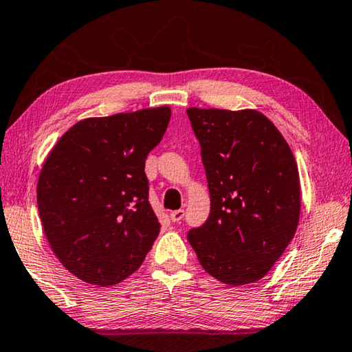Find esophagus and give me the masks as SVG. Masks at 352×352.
<instances>
[{
	"label": "esophagus",
	"instance_id": "obj_1",
	"mask_svg": "<svg viewBox=\"0 0 352 352\" xmlns=\"http://www.w3.org/2000/svg\"><path fill=\"white\" fill-rule=\"evenodd\" d=\"M185 216V211L184 210H176V211H171L170 213V219L171 222H181Z\"/></svg>",
	"mask_w": 352,
	"mask_h": 352
}]
</instances>
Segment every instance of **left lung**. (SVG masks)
<instances>
[{
  "label": "left lung",
  "instance_id": "left-lung-1",
  "mask_svg": "<svg viewBox=\"0 0 352 352\" xmlns=\"http://www.w3.org/2000/svg\"><path fill=\"white\" fill-rule=\"evenodd\" d=\"M201 144L210 216L188 242L202 268L241 287L267 276L294 237L300 179L276 125L253 109H187Z\"/></svg>",
  "mask_w": 352,
  "mask_h": 352
}]
</instances>
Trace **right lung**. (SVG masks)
I'll list each match as a JSON object with an SVG mask.
<instances>
[{
	"mask_svg": "<svg viewBox=\"0 0 352 352\" xmlns=\"http://www.w3.org/2000/svg\"><path fill=\"white\" fill-rule=\"evenodd\" d=\"M168 105L85 118L58 139L36 185L44 234L70 273L96 287L141 267L161 231L145 159L167 130Z\"/></svg>",
	"mask_w": 352,
	"mask_h": 352,
	"instance_id": "right-lung-1",
	"label": "right lung"
}]
</instances>
